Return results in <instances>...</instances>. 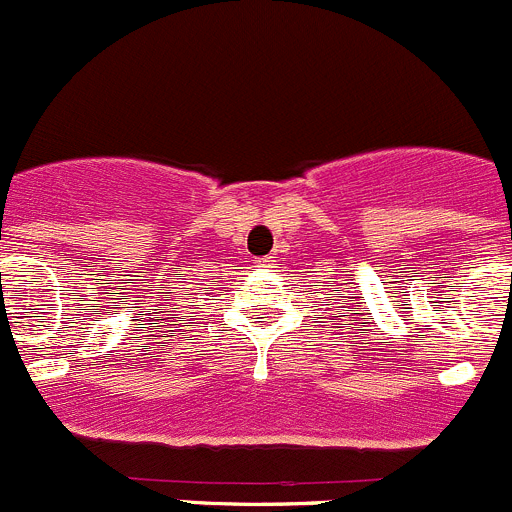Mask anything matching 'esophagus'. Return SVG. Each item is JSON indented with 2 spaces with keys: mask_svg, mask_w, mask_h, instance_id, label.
<instances>
[{
  "mask_svg": "<svg viewBox=\"0 0 512 512\" xmlns=\"http://www.w3.org/2000/svg\"><path fill=\"white\" fill-rule=\"evenodd\" d=\"M258 263H261V266H268V263H271V258H261Z\"/></svg>",
  "mask_w": 512,
  "mask_h": 512,
  "instance_id": "1",
  "label": "esophagus"
}]
</instances>
